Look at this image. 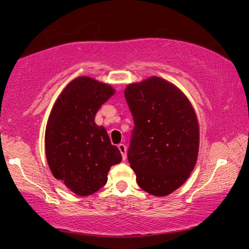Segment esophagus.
Masks as SVG:
<instances>
[{
  "label": "esophagus",
  "mask_w": 249,
  "mask_h": 249,
  "mask_svg": "<svg viewBox=\"0 0 249 249\" xmlns=\"http://www.w3.org/2000/svg\"><path fill=\"white\" fill-rule=\"evenodd\" d=\"M118 148L120 149L121 153H125V151H127V147H125L124 144H118Z\"/></svg>",
  "instance_id": "34e87169"
}]
</instances>
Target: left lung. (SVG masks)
<instances>
[{"instance_id":"obj_1","label":"left lung","mask_w":249,"mask_h":249,"mask_svg":"<svg viewBox=\"0 0 249 249\" xmlns=\"http://www.w3.org/2000/svg\"><path fill=\"white\" fill-rule=\"evenodd\" d=\"M115 93L110 85L81 76L64 88L51 111L45 153L56 179L79 196L100 190L111 166L121 162L118 144L95 124L100 107Z\"/></svg>"}]
</instances>
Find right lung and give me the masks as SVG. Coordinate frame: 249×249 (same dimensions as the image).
I'll use <instances>...</instances> for the list:
<instances>
[{
    "label": "right lung",
    "mask_w": 249,
    "mask_h": 249,
    "mask_svg": "<svg viewBox=\"0 0 249 249\" xmlns=\"http://www.w3.org/2000/svg\"><path fill=\"white\" fill-rule=\"evenodd\" d=\"M134 118L128 161L138 186L154 196L178 189L195 168L199 127L195 111L175 85L159 77L128 85Z\"/></svg>",
    "instance_id": "obj_1"
}]
</instances>
